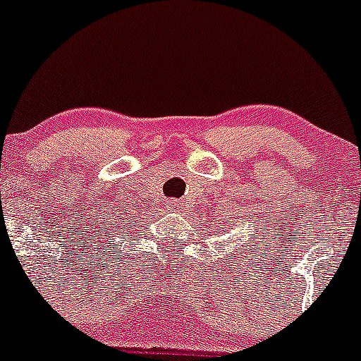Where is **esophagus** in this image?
Segmentation results:
<instances>
[{"label":"esophagus","mask_w":361,"mask_h":361,"mask_svg":"<svg viewBox=\"0 0 361 361\" xmlns=\"http://www.w3.org/2000/svg\"><path fill=\"white\" fill-rule=\"evenodd\" d=\"M169 209L171 211H180V202L174 201V199H173V201H169Z\"/></svg>","instance_id":"1"}]
</instances>
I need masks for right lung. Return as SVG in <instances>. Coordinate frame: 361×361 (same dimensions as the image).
Wrapping results in <instances>:
<instances>
[{
	"label": "right lung",
	"instance_id": "add662e5",
	"mask_svg": "<svg viewBox=\"0 0 361 361\" xmlns=\"http://www.w3.org/2000/svg\"><path fill=\"white\" fill-rule=\"evenodd\" d=\"M110 245H113V241H110Z\"/></svg>",
	"mask_w": 361,
	"mask_h": 361
}]
</instances>
